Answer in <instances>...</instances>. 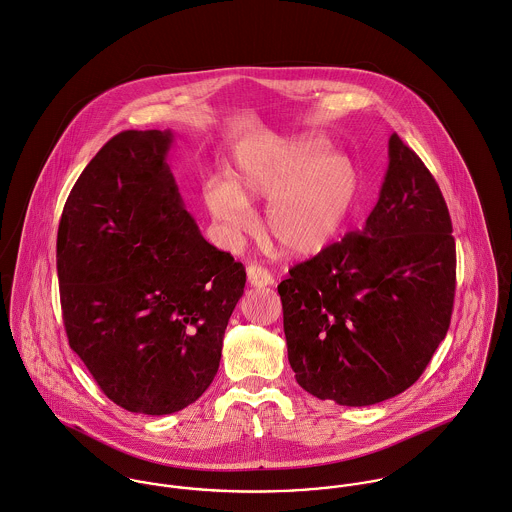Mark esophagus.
<instances>
[{"label": "esophagus", "mask_w": 512, "mask_h": 512, "mask_svg": "<svg viewBox=\"0 0 512 512\" xmlns=\"http://www.w3.org/2000/svg\"><path fill=\"white\" fill-rule=\"evenodd\" d=\"M247 281L251 283V287H269L275 283L273 275L265 267L255 265V263L247 267Z\"/></svg>", "instance_id": "34e87169"}]
</instances>
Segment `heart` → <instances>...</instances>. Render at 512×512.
<instances>
[{
  "label": "heart",
  "instance_id": "b5f03b06",
  "mask_svg": "<svg viewBox=\"0 0 512 512\" xmlns=\"http://www.w3.org/2000/svg\"><path fill=\"white\" fill-rule=\"evenodd\" d=\"M360 188L352 158L328 152L322 138L287 136L241 146L229 180L205 182L202 198L227 237L251 227V200L269 198L263 231L291 255H314L338 237Z\"/></svg>",
  "mask_w": 512,
  "mask_h": 512
}]
</instances>
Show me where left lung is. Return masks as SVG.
<instances>
[{"label": "left lung", "instance_id": "obj_1", "mask_svg": "<svg viewBox=\"0 0 512 512\" xmlns=\"http://www.w3.org/2000/svg\"><path fill=\"white\" fill-rule=\"evenodd\" d=\"M443 194L394 132L378 204L279 285L289 362L303 390L372 406L419 380L455 299V239Z\"/></svg>", "mask_w": 512, "mask_h": 512}]
</instances>
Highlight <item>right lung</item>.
Instances as JSON below:
<instances>
[{
  "label": "right lung",
  "mask_w": 512,
  "mask_h": 512,
  "mask_svg": "<svg viewBox=\"0 0 512 512\" xmlns=\"http://www.w3.org/2000/svg\"><path fill=\"white\" fill-rule=\"evenodd\" d=\"M170 130L112 136L73 186L57 233L71 348L116 406L166 415L213 382L245 267L207 243L166 162Z\"/></svg>",
  "instance_id": "right-lung-1"
}]
</instances>
